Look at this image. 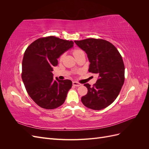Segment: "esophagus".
Listing matches in <instances>:
<instances>
[{
	"mask_svg": "<svg viewBox=\"0 0 149 149\" xmlns=\"http://www.w3.org/2000/svg\"><path fill=\"white\" fill-rule=\"evenodd\" d=\"M73 86H74L78 87V86H79L81 85V84H80V83H78V82L73 81Z\"/></svg>",
	"mask_w": 149,
	"mask_h": 149,
	"instance_id": "34e87169",
	"label": "esophagus"
}]
</instances>
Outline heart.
<instances>
[{"label":"heart","instance_id":"obj_1","mask_svg":"<svg viewBox=\"0 0 149 149\" xmlns=\"http://www.w3.org/2000/svg\"><path fill=\"white\" fill-rule=\"evenodd\" d=\"M83 52H84L83 50H81V49H74L73 52V55L74 56V57H76V56L78 55L79 54ZM64 56H65V54H62V55L60 56V60H61L63 58Z\"/></svg>","mask_w":149,"mask_h":149}]
</instances>
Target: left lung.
<instances>
[{
    "mask_svg": "<svg viewBox=\"0 0 149 149\" xmlns=\"http://www.w3.org/2000/svg\"><path fill=\"white\" fill-rule=\"evenodd\" d=\"M74 42L87 54L89 72L99 75L93 86L84 84L88 93L81 97V102L93 110L104 109L115 101L124 83L123 58L113 45L105 40L87 38Z\"/></svg>",
    "mask_w": 149,
    "mask_h": 149,
    "instance_id": "left-lung-1",
    "label": "left lung"
}]
</instances>
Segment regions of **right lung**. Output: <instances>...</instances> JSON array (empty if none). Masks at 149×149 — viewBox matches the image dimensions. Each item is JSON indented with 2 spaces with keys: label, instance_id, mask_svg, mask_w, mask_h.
I'll list each match as a JSON object with an SVG mask.
<instances>
[{
  "label": "right lung",
  "instance_id": "1",
  "mask_svg": "<svg viewBox=\"0 0 149 149\" xmlns=\"http://www.w3.org/2000/svg\"><path fill=\"white\" fill-rule=\"evenodd\" d=\"M73 44V41L49 36L36 40L26 49L22 60V81L30 97L43 109L61 106L72 86L70 79H54L52 71L58 65V58Z\"/></svg>",
  "mask_w": 149,
  "mask_h": 149
}]
</instances>
